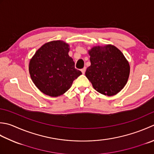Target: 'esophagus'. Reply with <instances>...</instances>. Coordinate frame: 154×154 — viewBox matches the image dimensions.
Segmentation results:
<instances>
[{"mask_svg": "<svg viewBox=\"0 0 154 154\" xmlns=\"http://www.w3.org/2000/svg\"><path fill=\"white\" fill-rule=\"evenodd\" d=\"M85 71H86V67H84L83 69H81V72H82L83 74H85Z\"/></svg>", "mask_w": 154, "mask_h": 154, "instance_id": "34e87169", "label": "esophagus"}]
</instances>
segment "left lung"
<instances>
[{
  "label": "left lung",
  "mask_w": 154,
  "mask_h": 154,
  "mask_svg": "<svg viewBox=\"0 0 154 154\" xmlns=\"http://www.w3.org/2000/svg\"><path fill=\"white\" fill-rule=\"evenodd\" d=\"M91 65L87 77L96 91L112 96L118 93L128 82L130 67L125 56L113 45L93 47L89 51Z\"/></svg>",
  "instance_id": "1"
}]
</instances>
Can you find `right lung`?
<instances>
[{"label":"right lung","mask_w":154,"mask_h":154,"mask_svg":"<svg viewBox=\"0 0 154 154\" xmlns=\"http://www.w3.org/2000/svg\"><path fill=\"white\" fill-rule=\"evenodd\" d=\"M69 51L67 43L53 41L39 48L30 61L29 70L31 79L44 94L51 97L63 95L82 74L75 68Z\"/></svg>","instance_id":"add662e5"}]
</instances>
